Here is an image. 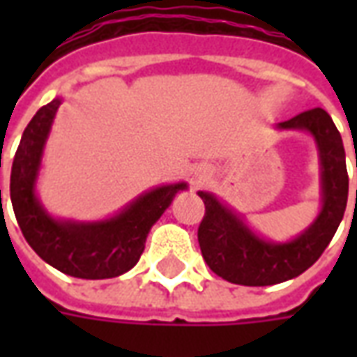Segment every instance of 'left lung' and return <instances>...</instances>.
<instances>
[{"instance_id": "obj_1", "label": "left lung", "mask_w": 357, "mask_h": 357, "mask_svg": "<svg viewBox=\"0 0 357 357\" xmlns=\"http://www.w3.org/2000/svg\"><path fill=\"white\" fill-rule=\"evenodd\" d=\"M277 130H304L314 135L321 162V212L296 239L271 243L250 231L214 195L199 191L204 202V218L199 225L202 258L229 283L266 287L298 277L317 262L344 216L348 201L344 145L329 114L323 109H310L277 124Z\"/></svg>"}]
</instances>
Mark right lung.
Segmentation results:
<instances>
[{
    "mask_svg": "<svg viewBox=\"0 0 357 357\" xmlns=\"http://www.w3.org/2000/svg\"><path fill=\"white\" fill-rule=\"evenodd\" d=\"M63 99L38 110L22 133L11 168V202L28 245L42 260L78 279H110L132 269L145 250L151 227L187 183L151 189L120 214L102 222L55 220L36 197V179L53 118ZM1 193V189H0Z\"/></svg>",
    "mask_w": 357,
    "mask_h": 357,
    "instance_id": "1",
    "label": "right lung"
}]
</instances>
